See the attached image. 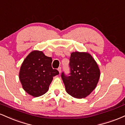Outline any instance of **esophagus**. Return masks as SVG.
Wrapping results in <instances>:
<instances>
[{"label":"esophagus","instance_id":"34e87169","mask_svg":"<svg viewBox=\"0 0 125 125\" xmlns=\"http://www.w3.org/2000/svg\"><path fill=\"white\" fill-rule=\"evenodd\" d=\"M61 69H62V68H61V67H59V68L58 69L59 72V73H61Z\"/></svg>","mask_w":125,"mask_h":125}]
</instances>
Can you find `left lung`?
Instances as JSON below:
<instances>
[{"label":"left lung","instance_id":"obj_1","mask_svg":"<svg viewBox=\"0 0 125 125\" xmlns=\"http://www.w3.org/2000/svg\"><path fill=\"white\" fill-rule=\"evenodd\" d=\"M70 73L63 72L61 77L67 93L81 99L86 97L95 89L100 77V70L96 62L88 53L75 52L69 59Z\"/></svg>","mask_w":125,"mask_h":125}]
</instances>
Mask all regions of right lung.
<instances>
[{
	"label": "right lung",
	"instance_id": "obj_1",
	"mask_svg": "<svg viewBox=\"0 0 125 125\" xmlns=\"http://www.w3.org/2000/svg\"><path fill=\"white\" fill-rule=\"evenodd\" d=\"M52 59L41 51L30 53L21 64L19 79L23 89L34 97L43 95L48 90L53 77L59 73L52 67Z\"/></svg>",
	"mask_w": 125,
	"mask_h": 125
}]
</instances>
